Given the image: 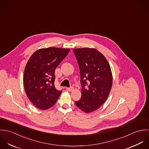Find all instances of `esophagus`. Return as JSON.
Segmentation results:
<instances>
[{
    "mask_svg": "<svg viewBox=\"0 0 149 149\" xmlns=\"http://www.w3.org/2000/svg\"><path fill=\"white\" fill-rule=\"evenodd\" d=\"M73 89H74V88L72 87H71V88H66L67 91H71L73 90Z\"/></svg>",
    "mask_w": 149,
    "mask_h": 149,
    "instance_id": "esophagus-1",
    "label": "esophagus"
}]
</instances>
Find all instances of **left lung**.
<instances>
[{
  "label": "left lung",
  "mask_w": 149,
  "mask_h": 149,
  "mask_svg": "<svg viewBox=\"0 0 149 149\" xmlns=\"http://www.w3.org/2000/svg\"><path fill=\"white\" fill-rule=\"evenodd\" d=\"M81 74L82 95L77 107L89 113L98 109L107 100L112 86V74L105 57L94 48L73 49Z\"/></svg>",
  "instance_id": "1"
}]
</instances>
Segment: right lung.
Instances as JSON below:
<instances>
[{"mask_svg": "<svg viewBox=\"0 0 149 149\" xmlns=\"http://www.w3.org/2000/svg\"><path fill=\"white\" fill-rule=\"evenodd\" d=\"M55 47L41 48L28 61L24 74L25 93L31 103L41 110L53 107L62 90L55 87V70L70 52Z\"/></svg>", "mask_w": 149, "mask_h": 149, "instance_id": "obj_1", "label": "right lung"}]
</instances>
